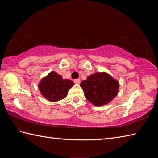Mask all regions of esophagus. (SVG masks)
<instances>
[{"mask_svg":"<svg viewBox=\"0 0 158 158\" xmlns=\"http://www.w3.org/2000/svg\"><path fill=\"white\" fill-rule=\"evenodd\" d=\"M74 82H75V83H77V84H79V83H80V79H76L74 80Z\"/></svg>","mask_w":158,"mask_h":158,"instance_id":"obj_1","label":"esophagus"}]
</instances>
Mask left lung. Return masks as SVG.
I'll return each instance as SVG.
<instances>
[{"label":"left lung","instance_id":"8db88e82","mask_svg":"<svg viewBox=\"0 0 158 158\" xmlns=\"http://www.w3.org/2000/svg\"><path fill=\"white\" fill-rule=\"evenodd\" d=\"M81 87L86 99L96 106L109 103L117 95L119 83L106 73H96L83 81Z\"/></svg>","mask_w":158,"mask_h":158}]
</instances>
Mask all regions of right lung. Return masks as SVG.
<instances>
[{
    "label": "right lung",
    "instance_id": "add662e5",
    "mask_svg": "<svg viewBox=\"0 0 158 158\" xmlns=\"http://www.w3.org/2000/svg\"><path fill=\"white\" fill-rule=\"evenodd\" d=\"M74 83L69 79H63L61 75L52 71L43 78L39 84V89L43 97L51 102H56L64 98L69 89Z\"/></svg>",
    "mask_w": 158,
    "mask_h": 158
}]
</instances>
